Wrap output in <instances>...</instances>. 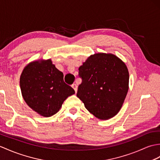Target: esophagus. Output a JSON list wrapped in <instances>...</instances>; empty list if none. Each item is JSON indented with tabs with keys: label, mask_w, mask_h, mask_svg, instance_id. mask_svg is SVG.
Returning a JSON list of instances; mask_svg holds the SVG:
<instances>
[{
	"label": "esophagus",
	"mask_w": 160,
	"mask_h": 160,
	"mask_svg": "<svg viewBox=\"0 0 160 160\" xmlns=\"http://www.w3.org/2000/svg\"><path fill=\"white\" fill-rule=\"evenodd\" d=\"M72 88L74 89V91H75V92H76L77 91H78V86H77V84H73L72 85Z\"/></svg>",
	"instance_id": "esophagus-1"
}]
</instances>
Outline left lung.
I'll return each instance as SVG.
<instances>
[{
  "instance_id": "1",
  "label": "left lung",
  "mask_w": 160,
  "mask_h": 160,
  "mask_svg": "<svg viewBox=\"0 0 160 160\" xmlns=\"http://www.w3.org/2000/svg\"><path fill=\"white\" fill-rule=\"evenodd\" d=\"M79 76L77 97L89 112L101 120L119 112L129 89L128 69L119 58L112 54L91 55L79 68Z\"/></svg>"
}]
</instances>
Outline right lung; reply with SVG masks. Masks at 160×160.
<instances>
[{"label":"right lung","mask_w":160,"mask_h":160,"mask_svg":"<svg viewBox=\"0 0 160 160\" xmlns=\"http://www.w3.org/2000/svg\"><path fill=\"white\" fill-rule=\"evenodd\" d=\"M20 84L22 97L37 113L49 117L58 112L63 102L75 93L63 80V73L51 59L30 62L22 72Z\"/></svg>","instance_id":"add662e5"}]
</instances>
